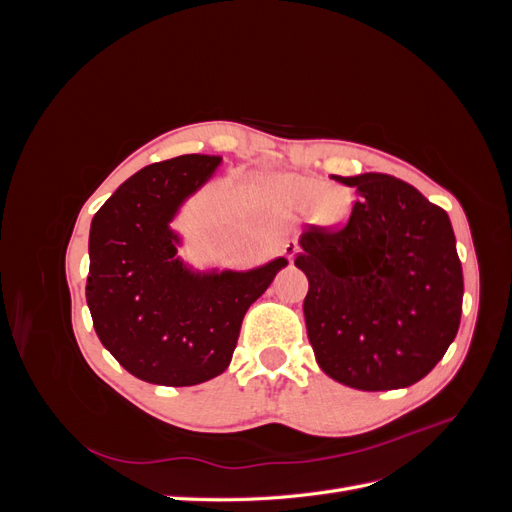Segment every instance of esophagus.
Segmentation results:
<instances>
[{"mask_svg": "<svg viewBox=\"0 0 512 512\" xmlns=\"http://www.w3.org/2000/svg\"><path fill=\"white\" fill-rule=\"evenodd\" d=\"M284 254H286V258L292 262V258L299 254V245L294 243V241H288V243L284 245Z\"/></svg>", "mask_w": 512, "mask_h": 512, "instance_id": "34e87169", "label": "esophagus"}]
</instances>
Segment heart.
<instances>
[{
  "label": "heart",
  "instance_id": "obj_1",
  "mask_svg": "<svg viewBox=\"0 0 512 512\" xmlns=\"http://www.w3.org/2000/svg\"><path fill=\"white\" fill-rule=\"evenodd\" d=\"M275 190L294 209L312 207L324 224L344 222L348 213V196L337 188H324L316 179L286 175L275 179Z\"/></svg>",
  "mask_w": 512,
  "mask_h": 512
}]
</instances>
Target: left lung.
Returning <instances> with one entry per match:
<instances>
[{
  "label": "left lung",
  "instance_id": "1",
  "mask_svg": "<svg viewBox=\"0 0 512 512\" xmlns=\"http://www.w3.org/2000/svg\"><path fill=\"white\" fill-rule=\"evenodd\" d=\"M335 181L359 194L348 222L309 226L294 258L309 282V344L324 374L352 389H406L459 331L463 273L451 220L391 175Z\"/></svg>",
  "mask_w": 512,
  "mask_h": 512
}]
</instances>
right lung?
<instances>
[{
  "label": "right lung",
  "instance_id": "1",
  "mask_svg": "<svg viewBox=\"0 0 512 512\" xmlns=\"http://www.w3.org/2000/svg\"><path fill=\"white\" fill-rule=\"evenodd\" d=\"M222 158L145 166L91 220L85 297L102 346L132 376L162 386L207 382L230 365L250 305L288 265L194 273L175 256L170 220Z\"/></svg>",
  "mask_w": 512,
  "mask_h": 512
}]
</instances>
